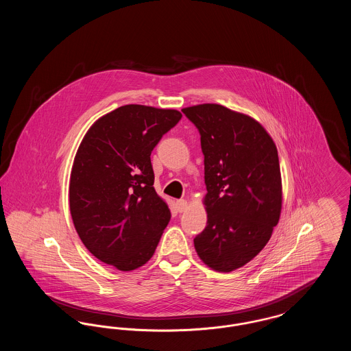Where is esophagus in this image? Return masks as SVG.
Masks as SVG:
<instances>
[{
    "label": "esophagus",
    "mask_w": 351,
    "mask_h": 351,
    "mask_svg": "<svg viewBox=\"0 0 351 351\" xmlns=\"http://www.w3.org/2000/svg\"><path fill=\"white\" fill-rule=\"evenodd\" d=\"M176 208H178V210H179L180 213H183V212L186 210V208H188V202H186V200H184V199L178 200L176 201Z\"/></svg>",
    "instance_id": "1"
}]
</instances>
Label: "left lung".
<instances>
[{"label":"left lung","mask_w":351,"mask_h":351,"mask_svg":"<svg viewBox=\"0 0 351 351\" xmlns=\"http://www.w3.org/2000/svg\"><path fill=\"white\" fill-rule=\"evenodd\" d=\"M201 135L206 228L193 242L208 267L230 272L267 245L282 212L275 142L254 118L218 104L182 109Z\"/></svg>","instance_id":"left-lung-1"}]
</instances>
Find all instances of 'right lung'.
<instances>
[{
    "label": "right lung",
    "instance_id": "obj_1",
    "mask_svg": "<svg viewBox=\"0 0 351 351\" xmlns=\"http://www.w3.org/2000/svg\"><path fill=\"white\" fill-rule=\"evenodd\" d=\"M182 118L175 109L123 105L84 135L69 179V210L84 246L119 271L146 265L171 219L154 188L151 151Z\"/></svg>",
    "mask_w": 351,
    "mask_h": 351
}]
</instances>
